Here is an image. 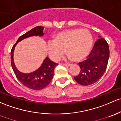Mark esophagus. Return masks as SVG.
I'll return each instance as SVG.
<instances>
[{
	"instance_id": "34e87169",
	"label": "esophagus",
	"mask_w": 121,
	"mask_h": 121,
	"mask_svg": "<svg viewBox=\"0 0 121 121\" xmlns=\"http://www.w3.org/2000/svg\"><path fill=\"white\" fill-rule=\"evenodd\" d=\"M62 65H64V66H68V67H69V66L71 65V64H65V63L62 64Z\"/></svg>"
}]
</instances>
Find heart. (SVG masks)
Segmentation results:
<instances>
[{
  "instance_id": "heart-1",
  "label": "heart",
  "mask_w": 121,
  "mask_h": 121,
  "mask_svg": "<svg viewBox=\"0 0 121 121\" xmlns=\"http://www.w3.org/2000/svg\"><path fill=\"white\" fill-rule=\"evenodd\" d=\"M93 44V38L88 30L73 29L58 33L54 41L48 43L50 57L58 61L66 52L72 60L80 61L88 56Z\"/></svg>"
}]
</instances>
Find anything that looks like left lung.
<instances>
[{
	"instance_id": "left-lung-1",
	"label": "left lung",
	"mask_w": 121,
	"mask_h": 121,
	"mask_svg": "<svg viewBox=\"0 0 121 121\" xmlns=\"http://www.w3.org/2000/svg\"><path fill=\"white\" fill-rule=\"evenodd\" d=\"M109 47L105 39L100 38L95 42L87 60L79 63L80 72L74 79L82 86L98 82L105 72L109 58Z\"/></svg>"
}]
</instances>
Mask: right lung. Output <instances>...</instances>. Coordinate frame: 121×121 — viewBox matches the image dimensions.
<instances>
[{
	"label": "right lung",
	"mask_w": 121,
	"mask_h": 121,
	"mask_svg": "<svg viewBox=\"0 0 121 121\" xmlns=\"http://www.w3.org/2000/svg\"><path fill=\"white\" fill-rule=\"evenodd\" d=\"M43 26H38L33 28L28 32L21 35L17 40V42L13 46L11 51V64L14 73L17 79L23 86L27 88L34 90H41L44 88L50 83L53 79L54 73V68L58 65L57 63L51 61L48 58L46 57L43 61L41 66L37 71L30 73H23L16 68L13 60V52L16 45L18 42L27 37L33 35H42Z\"/></svg>",
	"instance_id": "1"
}]
</instances>
